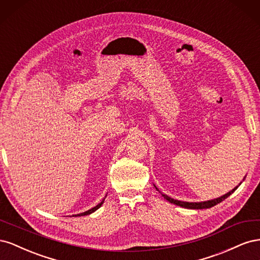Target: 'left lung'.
Here are the masks:
<instances>
[{
    "label": "left lung",
    "mask_w": 260,
    "mask_h": 260,
    "mask_svg": "<svg viewBox=\"0 0 260 260\" xmlns=\"http://www.w3.org/2000/svg\"><path fill=\"white\" fill-rule=\"evenodd\" d=\"M237 187H234L232 191H230L229 193L224 194L223 196H220V198L218 199H215V200H211V201H207V202H201V203H188V202H181V201H177V200H174L169 198V196L162 194V196L165 199H166L168 202L175 204V205H178V206H181V207H184V208H188V209H204V208H210L212 206L217 205V204L221 203L223 200H225L228 196H230L235 190H237Z\"/></svg>",
    "instance_id": "8db88e82"
}]
</instances>
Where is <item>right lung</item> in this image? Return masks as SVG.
I'll list each match as a JSON object with an SVG mask.
<instances>
[{
	"label": "right lung",
	"mask_w": 260,
	"mask_h": 260,
	"mask_svg": "<svg viewBox=\"0 0 260 260\" xmlns=\"http://www.w3.org/2000/svg\"><path fill=\"white\" fill-rule=\"evenodd\" d=\"M104 200H105V199H103V201H102V202L99 204V205H96L95 207L91 208V209H90V210H88V211H84V212H82V214H78L77 216H86V215H90V214H92V212H94V211H95L96 209H99V208L102 206V204L104 203ZM75 216H76V215H75Z\"/></svg>",
	"instance_id": "1"
}]
</instances>
